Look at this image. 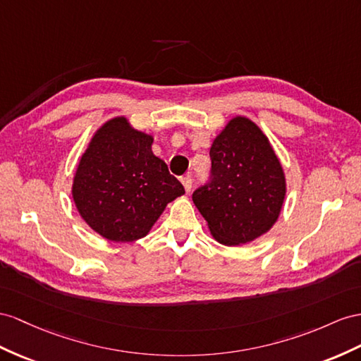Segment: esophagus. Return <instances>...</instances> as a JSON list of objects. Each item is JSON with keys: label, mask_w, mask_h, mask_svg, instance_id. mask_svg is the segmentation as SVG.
Returning a JSON list of instances; mask_svg holds the SVG:
<instances>
[{"label": "esophagus", "mask_w": 361, "mask_h": 361, "mask_svg": "<svg viewBox=\"0 0 361 361\" xmlns=\"http://www.w3.org/2000/svg\"><path fill=\"white\" fill-rule=\"evenodd\" d=\"M181 183H183L184 189H186V192L189 193V192L192 190V178L189 177V175H186V177H183V178H181Z\"/></svg>", "instance_id": "1"}]
</instances>
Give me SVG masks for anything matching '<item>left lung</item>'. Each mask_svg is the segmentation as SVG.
Instances as JSON below:
<instances>
[{
	"instance_id": "left-lung-1",
	"label": "left lung",
	"mask_w": 361,
	"mask_h": 361,
	"mask_svg": "<svg viewBox=\"0 0 361 361\" xmlns=\"http://www.w3.org/2000/svg\"><path fill=\"white\" fill-rule=\"evenodd\" d=\"M212 181L192 200L219 244L243 245L279 219L286 195L283 168L262 129L245 116L230 118L210 147Z\"/></svg>"
}]
</instances>
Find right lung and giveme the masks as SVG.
<instances>
[{"label":"right lung","mask_w":361,"mask_h":361,"mask_svg":"<svg viewBox=\"0 0 361 361\" xmlns=\"http://www.w3.org/2000/svg\"><path fill=\"white\" fill-rule=\"evenodd\" d=\"M154 137L125 116L96 129L73 177L71 197L80 218L102 238L133 243L145 238L183 184L152 152Z\"/></svg>","instance_id":"add662e5"}]
</instances>
